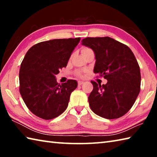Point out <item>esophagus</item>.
I'll list each match as a JSON object with an SVG mask.
<instances>
[{
    "instance_id": "1",
    "label": "esophagus",
    "mask_w": 157,
    "mask_h": 157,
    "mask_svg": "<svg viewBox=\"0 0 157 157\" xmlns=\"http://www.w3.org/2000/svg\"><path fill=\"white\" fill-rule=\"evenodd\" d=\"M84 83V82L83 81H78V85H82Z\"/></svg>"
}]
</instances>
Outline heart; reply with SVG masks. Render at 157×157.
<instances>
[{
    "label": "heart",
    "mask_w": 157,
    "mask_h": 157,
    "mask_svg": "<svg viewBox=\"0 0 157 157\" xmlns=\"http://www.w3.org/2000/svg\"><path fill=\"white\" fill-rule=\"evenodd\" d=\"M89 50H91V49L89 48L84 47V48H83L82 49V54H84V53L88 52V51H89ZM84 72H85L84 71H80V70L77 71H76V75H78V76L82 77V75H83V73H84Z\"/></svg>",
    "instance_id": "heart-1"
}]
</instances>
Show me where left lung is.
I'll list each match as a JSON object with an SVG mask.
<instances>
[{
	"mask_svg": "<svg viewBox=\"0 0 157 157\" xmlns=\"http://www.w3.org/2000/svg\"><path fill=\"white\" fill-rule=\"evenodd\" d=\"M82 44L95 55L94 71L107 79L106 84L91 81L90 107L99 116L116 119L124 116L134 104L140 90V67L129 48L111 37H86Z\"/></svg>",
	"mask_w": 157,
	"mask_h": 157,
	"instance_id": "obj_1",
	"label": "left lung"
}]
</instances>
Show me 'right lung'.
<instances>
[{
  "mask_svg": "<svg viewBox=\"0 0 157 157\" xmlns=\"http://www.w3.org/2000/svg\"><path fill=\"white\" fill-rule=\"evenodd\" d=\"M80 38L52 39L32 46L19 71V91L32 113L44 120L59 116L68 107L77 86L74 79L58 84L55 75L66 67Z\"/></svg>",
  "mask_w": 157,
  "mask_h": 157,
  "instance_id": "obj_1",
  "label": "right lung"
}]
</instances>
